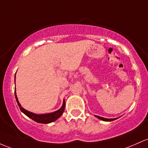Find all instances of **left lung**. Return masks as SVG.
<instances>
[{
  "instance_id": "1",
  "label": "left lung",
  "mask_w": 148,
  "mask_h": 148,
  "mask_svg": "<svg viewBox=\"0 0 148 148\" xmlns=\"http://www.w3.org/2000/svg\"><path fill=\"white\" fill-rule=\"evenodd\" d=\"M95 116H96L97 118H98V119H100V120H103V121H114V120L117 119V118H115V119H106V118L101 117V116H96V115H95Z\"/></svg>"
}]
</instances>
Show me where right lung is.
<instances>
[{
	"mask_svg": "<svg viewBox=\"0 0 148 148\" xmlns=\"http://www.w3.org/2000/svg\"><path fill=\"white\" fill-rule=\"evenodd\" d=\"M14 95H15V98L16 100H17V105H18L21 111H22L24 114L27 115L28 117L31 118V119H33L34 121H35L36 122L40 123V124H49V123L55 121L56 120L58 119V118L60 117L61 115L62 114L63 112H64V108H65V102H64V101H63L62 106L61 107V108L59 109L58 110H57V111L54 112L37 114H34L33 112H31L27 111V110H26L25 109H24L22 106H21L20 103H19L18 101V98H17V95H16V89L15 90H14Z\"/></svg>",
	"mask_w": 148,
	"mask_h": 148,
	"instance_id": "1",
	"label": "right lung"
}]
</instances>
